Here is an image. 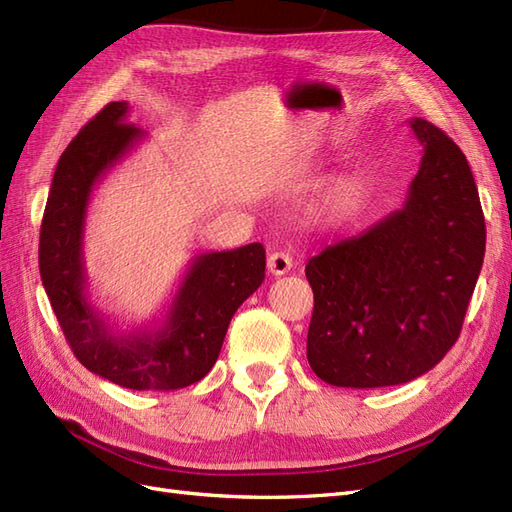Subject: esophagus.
I'll return each mask as SVG.
<instances>
[{"instance_id":"1","label":"esophagus","mask_w":512,"mask_h":512,"mask_svg":"<svg viewBox=\"0 0 512 512\" xmlns=\"http://www.w3.org/2000/svg\"><path fill=\"white\" fill-rule=\"evenodd\" d=\"M269 271L273 273V275H286L290 269H292V256L288 254V252H273L271 256H269Z\"/></svg>"}]
</instances>
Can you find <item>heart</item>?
I'll return each instance as SVG.
<instances>
[{"label":"heart","mask_w":512,"mask_h":512,"mask_svg":"<svg viewBox=\"0 0 512 512\" xmlns=\"http://www.w3.org/2000/svg\"><path fill=\"white\" fill-rule=\"evenodd\" d=\"M367 183L361 175H344L335 179L318 203V218L324 222H344L361 207Z\"/></svg>","instance_id":"obj_1"}]
</instances>
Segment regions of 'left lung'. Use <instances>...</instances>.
Wrapping results in <instances>:
<instances>
[{"label":"left lung","instance_id":"8db88e82","mask_svg":"<svg viewBox=\"0 0 512 512\" xmlns=\"http://www.w3.org/2000/svg\"><path fill=\"white\" fill-rule=\"evenodd\" d=\"M410 128L423 158L404 207L307 262V361L333 386L378 389L427 374L457 342L485 258V218L461 149Z\"/></svg>","mask_w":512,"mask_h":512}]
</instances>
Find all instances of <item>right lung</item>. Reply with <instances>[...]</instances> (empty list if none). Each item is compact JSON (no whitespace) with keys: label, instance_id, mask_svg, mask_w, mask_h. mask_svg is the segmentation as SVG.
Instances as JSON below:
<instances>
[{"label":"right lung","instance_id":"1","mask_svg":"<svg viewBox=\"0 0 512 512\" xmlns=\"http://www.w3.org/2000/svg\"><path fill=\"white\" fill-rule=\"evenodd\" d=\"M111 102L61 153L40 228V277L68 344L89 371L134 391H177L218 361L230 318L265 280V247L192 258L156 327L121 331L89 301L83 237L91 192L145 138Z\"/></svg>","mask_w":512,"mask_h":512}]
</instances>
